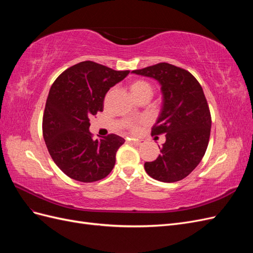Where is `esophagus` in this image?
I'll use <instances>...</instances> for the list:
<instances>
[{
	"mask_svg": "<svg viewBox=\"0 0 253 253\" xmlns=\"http://www.w3.org/2000/svg\"><path fill=\"white\" fill-rule=\"evenodd\" d=\"M129 142H132V143H133V144H135V145H139V144L141 143V141H140V140H135V139L129 140Z\"/></svg>",
	"mask_w": 253,
	"mask_h": 253,
	"instance_id": "34e87169",
	"label": "esophagus"
}]
</instances>
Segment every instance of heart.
<instances>
[{
	"mask_svg": "<svg viewBox=\"0 0 253 253\" xmlns=\"http://www.w3.org/2000/svg\"><path fill=\"white\" fill-rule=\"evenodd\" d=\"M129 88H131L133 95L138 99V100H141V99H144V98L150 99L153 93H154V88H153L152 84L142 79L133 80L131 83H129ZM111 93H112V89L109 91L108 96H110ZM145 125H147V120L143 118L138 120H127L125 124L126 127L132 133H138L141 126Z\"/></svg>",
	"mask_w": 253,
	"mask_h": 253,
	"instance_id": "b5f03b06",
	"label": "heart"
}]
</instances>
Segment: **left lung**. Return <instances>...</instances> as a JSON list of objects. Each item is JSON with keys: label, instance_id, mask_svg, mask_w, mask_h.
I'll use <instances>...</instances> for the list:
<instances>
[{"label": "left lung", "instance_id": "obj_1", "mask_svg": "<svg viewBox=\"0 0 253 253\" xmlns=\"http://www.w3.org/2000/svg\"><path fill=\"white\" fill-rule=\"evenodd\" d=\"M132 73L158 80L164 94L151 135L166 134V142L157 159L144 164V170L159 181L181 180L201 163L209 143L211 114L202 85L190 72L166 62Z\"/></svg>", "mask_w": 253, "mask_h": 253}]
</instances>
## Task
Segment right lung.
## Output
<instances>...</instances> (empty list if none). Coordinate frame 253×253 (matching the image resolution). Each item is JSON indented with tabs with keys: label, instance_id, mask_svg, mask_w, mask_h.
Returning a JSON list of instances; mask_svg holds the SVG:
<instances>
[{
	"label": "right lung",
	"instance_id": "obj_1",
	"mask_svg": "<svg viewBox=\"0 0 253 253\" xmlns=\"http://www.w3.org/2000/svg\"><path fill=\"white\" fill-rule=\"evenodd\" d=\"M128 73L83 61L52 83L43 114V137L50 157L68 177L93 182L113 170L126 140L116 134L94 140L89 118L103 111L105 94Z\"/></svg>",
	"mask_w": 253,
	"mask_h": 253
}]
</instances>
